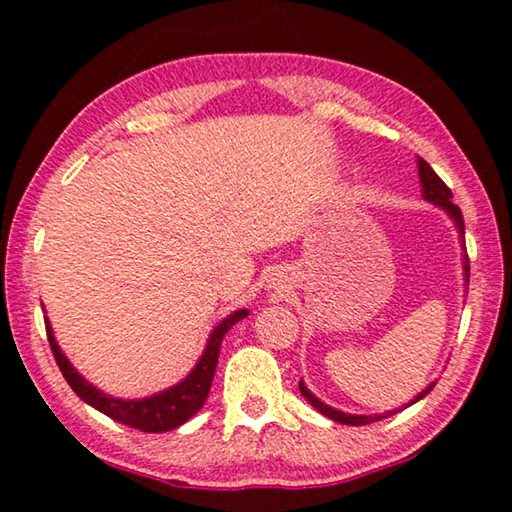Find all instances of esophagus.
Returning <instances> with one entry per match:
<instances>
[{
	"instance_id": "1",
	"label": "esophagus",
	"mask_w": 512,
	"mask_h": 512,
	"mask_svg": "<svg viewBox=\"0 0 512 512\" xmlns=\"http://www.w3.org/2000/svg\"><path fill=\"white\" fill-rule=\"evenodd\" d=\"M273 284H275V282H273Z\"/></svg>"
}]
</instances>
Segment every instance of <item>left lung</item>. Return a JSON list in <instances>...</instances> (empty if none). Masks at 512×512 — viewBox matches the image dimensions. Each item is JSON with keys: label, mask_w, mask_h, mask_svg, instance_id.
<instances>
[{"label": "left lung", "mask_w": 512, "mask_h": 512, "mask_svg": "<svg viewBox=\"0 0 512 512\" xmlns=\"http://www.w3.org/2000/svg\"><path fill=\"white\" fill-rule=\"evenodd\" d=\"M418 176H420V187H422V198L431 205L440 207V210H445L449 219L454 221L458 235H461V244L465 248V223H463V214L461 210H458V205H454L452 201V192H449V187L443 183V180L438 178V173L433 171L427 162H424L422 158H418ZM463 277H465V287L470 284V259H467V253L463 250ZM436 386V381H431V384L424 388L422 393H418L413 397L411 402H406L402 409H406V406H411L415 402H420L422 397H427L431 388ZM300 393L305 400L314 406V409L318 413H323L325 418L339 422V424H352V427H361V424H370V422H377V420H384V418H391V415L400 413L402 409H393V411H386V413H375V415H357V413H345V411H339L334 409V406L325 404L323 400H318V397L309 391L305 381L300 379Z\"/></svg>", "instance_id": "8db88e82"}]
</instances>
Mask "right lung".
Instances as JSON below:
<instances>
[{"label": "right lung", "instance_id": "right-lung-1", "mask_svg": "<svg viewBox=\"0 0 512 512\" xmlns=\"http://www.w3.org/2000/svg\"><path fill=\"white\" fill-rule=\"evenodd\" d=\"M246 316L248 309H237L232 311L230 316H225L221 323H216L210 336H207L203 354L198 357L196 366L189 370V375L185 379H180L178 384L164 388V391L153 393L149 397H140V400H121V397L103 393L101 388L90 384V381L72 366V361L65 357V352L60 350L47 316L45 325L51 352H54L60 372H63L67 384L72 386V391L79 395L85 404L94 406V409L108 415V418L121 424H128V427L133 429H140L146 433H162L180 427V424H185L189 418H194V415L203 409L207 395H210L214 370L216 363H219V352L225 334L230 332L232 325H237L239 320Z\"/></svg>", "mask_w": 512, "mask_h": 512}]
</instances>
